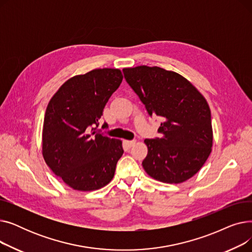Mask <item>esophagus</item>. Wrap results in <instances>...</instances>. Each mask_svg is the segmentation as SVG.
<instances>
[{
	"label": "esophagus",
	"mask_w": 252,
	"mask_h": 252,
	"mask_svg": "<svg viewBox=\"0 0 252 252\" xmlns=\"http://www.w3.org/2000/svg\"><path fill=\"white\" fill-rule=\"evenodd\" d=\"M126 144L128 145V147H133L134 145L136 144V140H133V141H126Z\"/></svg>",
	"instance_id": "obj_1"
}]
</instances>
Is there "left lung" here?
Returning a JSON list of instances; mask_svg holds the SVG:
<instances>
[{
  "label": "left lung",
  "mask_w": 252,
  "mask_h": 252,
  "mask_svg": "<svg viewBox=\"0 0 252 252\" xmlns=\"http://www.w3.org/2000/svg\"><path fill=\"white\" fill-rule=\"evenodd\" d=\"M126 83L149 115L161 116L160 138L145 139L142 165L153 179L180 184L200 170L213 147L211 114L205 98L187 78L157 66L124 68Z\"/></svg>",
  "instance_id": "left-lung-1"
}]
</instances>
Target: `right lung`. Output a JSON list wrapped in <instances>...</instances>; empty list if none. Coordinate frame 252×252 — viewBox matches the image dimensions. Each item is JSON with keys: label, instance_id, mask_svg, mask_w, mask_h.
<instances>
[{"label": "right lung", "instance_id": "obj_1", "mask_svg": "<svg viewBox=\"0 0 252 252\" xmlns=\"http://www.w3.org/2000/svg\"><path fill=\"white\" fill-rule=\"evenodd\" d=\"M119 69L100 68L66 81L47 106L42 153L53 173L77 191H94L114 177L123 142L99 134L106 103L123 82ZM104 124L102 127H106Z\"/></svg>", "mask_w": 252, "mask_h": 252}]
</instances>
